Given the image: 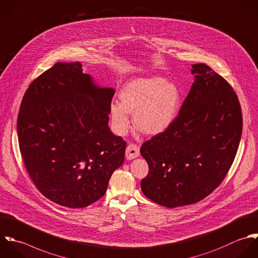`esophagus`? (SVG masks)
Masks as SVG:
<instances>
[{
    "label": "esophagus",
    "mask_w": 258,
    "mask_h": 258,
    "mask_svg": "<svg viewBox=\"0 0 258 258\" xmlns=\"http://www.w3.org/2000/svg\"><path fill=\"white\" fill-rule=\"evenodd\" d=\"M140 154V149L136 144H129L126 148V158L132 160L138 157Z\"/></svg>",
    "instance_id": "esophagus-1"
}]
</instances>
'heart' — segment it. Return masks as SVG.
<instances>
[{
	"label": "heart",
	"mask_w": 258,
	"mask_h": 258,
	"mask_svg": "<svg viewBox=\"0 0 258 258\" xmlns=\"http://www.w3.org/2000/svg\"><path fill=\"white\" fill-rule=\"evenodd\" d=\"M121 103L110 105L112 126L123 135L130 127V114H134L135 127L150 136L167 130L176 119L181 93L174 83L161 77L137 78L126 84L119 94Z\"/></svg>",
	"instance_id": "1"
}]
</instances>
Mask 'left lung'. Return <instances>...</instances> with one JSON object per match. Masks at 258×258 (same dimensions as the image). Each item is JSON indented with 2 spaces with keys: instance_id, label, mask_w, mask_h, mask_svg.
I'll list each match as a JSON object with an SVG mask.
<instances>
[{
  "instance_id": "obj_1",
  "label": "left lung",
  "mask_w": 258,
  "mask_h": 258,
  "mask_svg": "<svg viewBox=\"0 0 258 258\" xmlns=\"http://www.w3.org/2000/svg\"><path fill=\"white\" fill-rule=\"evenodd\" d=\"M191 73L194 82L171 126L140 149L149 165L142 192L169 208L196 203L221 184L242 133L233 88L205 64L192 65Z\"/></svg>"
}]
</instances>
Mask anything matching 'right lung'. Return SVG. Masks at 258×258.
I'll return each mask as SVG.
<instances>
[{
	"instance_id": "right-lung-1",
	"label": "right lung",
	"mask_w": 258,
	"mask_h": 258,
	"mask_svg": "<svg viewBox=\"0 0 258 258\" xmlns=\"http://www.w3.org/2000/svg\"><path fill=\"white\" fill-rule=\"evenodd\" d=\"M113 88H100L82 64L56 63L27 89L17 121L25 167L51 201L82 208L106 192L126 142L109 126Z\"/></svg>"
}]
</instances>
